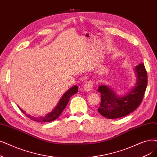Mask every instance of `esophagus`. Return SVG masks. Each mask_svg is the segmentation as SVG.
Listing matches in <instances>:
<instances>
[{"label": "esophagus", "instance_id": "esophagus-1", "mask_svg": "<svg viewBox=\"0 0 157 157\" xmlns=\"http://www.w3.org/2000/svg\"><path fill=\"white\" fill-rule=\"evenodd\" d=\"M94 81L92 80H90V81H88L86 82L85 83L84 86H83V88L85 91L86 92H88V91H90L94 86Z\"/></svg>", "mask_w": 157, "mask_h": 157}]
</instances>
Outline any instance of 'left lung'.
Returning <instances> with one entry per match:
<instances>
[{"instance_id": "left-lung-1", "label": "left lung", "mask_w": 157, "mask_h": 157, "mask_svg": "<svg viewBox=\"0 0 157 157\" xmlns=\"http://www.w3.org/2000/svg\"><path fill=\"white\" fill-rule=\"evenodd\" d=\"M137 81L135 87L124 96L118 97L107 86L98 87L101 101L98 112L108 119H117L126 116L140 105L146 90L147 74L144 65L140 63L135 67Z\"/></svg>"}]
</instances>
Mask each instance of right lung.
Returning a JSON list of instances; mask_svg holds the SVG:
<instances>
[{"instance_id": "right-lung-1", "label": "right lung", "mask_w": 157, "mask_h": 157, "mask_svg": "<svg viewBox=\"0 0 157 157\" xmlns=\"http://www.w3.org/2000/svg\"><path fill=\"white\" fill-rule=\"evenodd\" d=\"M78 88L77 86H74L72 88H71L69 90H67L63 94L62 98L60 99L58 104L57 105V106L55 108H54V110L51 112L49 113L48 114H47L44 117H35L31 116V115H30L29 114H26L24 110H22L20 107H18V108L20 110V111L25 115V116H27L28 118H29L30 119H31L33 121H35L36 122H51L52 121H54L55 119H56L59 116V115L62 113V112L63 111V110L67 106L68 103H69V101L71 97L72 96V95L76 94L78 92Z\"/></svg>"}]
</instances>
